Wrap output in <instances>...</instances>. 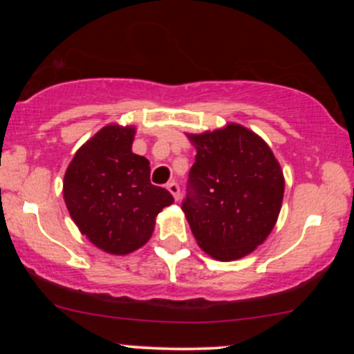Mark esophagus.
Instances as JSON below:
<instances>
[{"label":"esophagus","instance_id":"34e87169","mask_svg":"<svg viewBox=\"0 0 354 354\" xmlns=\"http://www.w3.org/2000/svg\"><path fill=\"white\" fill-rule=\"evenodd\" d=\"M166 188H168L169 193L173 194V198H174V200H176V201L180 200V186H178L176 183H174V181L168 183V185H166Z\"/></svg>","mask_w":354,"mask_h":354}]
</instances>
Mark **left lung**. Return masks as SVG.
<instances>
[{"label": "left lung", "mask_w": 354, "mask_h": 354, "mask_svg": "<svg viewBox=\"0 0 354 354\" xmlns=\"http://www.w3.org/2000/svg\"><path fill=\"white\" fill-rule=\"evenodd\" d=\"M186 136L196 161L181 208L198 246L218 261L245 258L278 221L281 166L261 136L238 123Z\"/></svg>", "instance_id": "8db88e82"}]
</instances>
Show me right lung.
<instances>
[{
	"label": "right lung",
	"instance_id": "right-lung-1",
	"mask_svg": "<svg viewBox=\"0 0 354 354\" xmlns=\"http://www.w3.org/2000/svg\"><path fill=\"white\" fill-rule=\"evenodd\" d=\"M135 126L108 124L73 156L63 180L70 216L96 248L129 254L151 238L156 216L174 201L149 181V161L131 151Z\"/></svg>",
	"mask_w": 354,
	"mask_h": 354
}]
</instances>
